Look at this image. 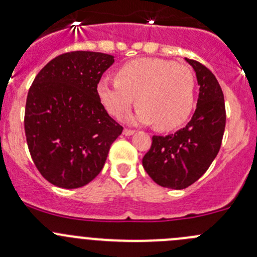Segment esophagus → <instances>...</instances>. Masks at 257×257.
I'll return each mask as SVG.
<instances>
[{"label":"esophagus","instance_id":"34e87169","mask_svg":"<svg viewBox=\"0 0 257 257\" xmlns=\"http://www.w3.org/2000/svg\"><path fill=\"white\" fill-rule=\"evenodd\" d=\"M134 133H136V131H133V129H124V131H123V134H124V136H126V137L133 136Z\"/></svg>","mask_w":257,"mask_h":257}]
</instances>
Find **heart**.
<instances>
[{
  "mask_svg": "<svg viewBox=\"0 0 257 257\" xmlns=\"http://www.w3.org/2000/svg\"><path fill=\"white\" fill-rule=\"evenodd\" d=\"M115 82L97 84L99 102L110 115L120 118L134 104L131 121L153 124L162 131L181 125L194 107V74L188 66L160 58H138L119 67Z\"/></svg>",
  "mask_w": 257,
  "mask_h": 257,
  "instance_id": "b5f03b06",
  "label": "heart"
}]
</instances>
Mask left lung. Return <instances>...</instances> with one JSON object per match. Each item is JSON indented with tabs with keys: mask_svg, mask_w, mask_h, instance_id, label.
<instances>
[{
	"mask_svg": "<svg viewBox=\"0 0 257 257\" xmlns=\"http://www.w3.org/2000/svg\"><path fill=\"white\" fill-rule=\"evenodd\" d=\"M196 73L199 98L191 120L169 136H154L143 167L160 186L181 190L195 183L211 165L221 147L226 123L224 94L214 74L185 58Z\"/></svg>",
	"mask_w": 257,
	"mask_h": 257,
	"instance_id": "8db88e82",
	"label": "left lung"
}]
</instances>
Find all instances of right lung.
Instances as JSON below:
<instances>
[{
    "label": "right lung",
    "instance_id": "1",
    "mask_svg": "<svg viewBox=\"0 0 257 257\" xmlns=\"http://www.w3.org/2000/svg\"><path fill=\"white\" fill-rule=\"evenodd\" d=\"M113 63V56L99 52L63 53L41 69L28 90V149L38 172L58 188L92 181L123 132L97 95V84Z\"/></svg>",
    "mask_w": 257,
    "mask_h": 257
}]
</instances>
